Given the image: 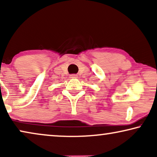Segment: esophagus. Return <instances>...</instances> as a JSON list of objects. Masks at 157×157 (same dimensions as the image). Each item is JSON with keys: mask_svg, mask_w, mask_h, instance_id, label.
Instances as JSON below:
<instances>
[{"mask_svg": "<svg viewBox=\"0 0 157 157\" xmlns=\"http://www.w3.org/2000/svg\"><path fill=\"white\" fill-rule=\"evenodd\" d=\"M70 78H77V76L75 74H72L70 76Z\"/></svg>", "mask_w": 157, "mask_h": 157, "instance_id": "obj_1", "label": "esophagus"}]
</instances>
